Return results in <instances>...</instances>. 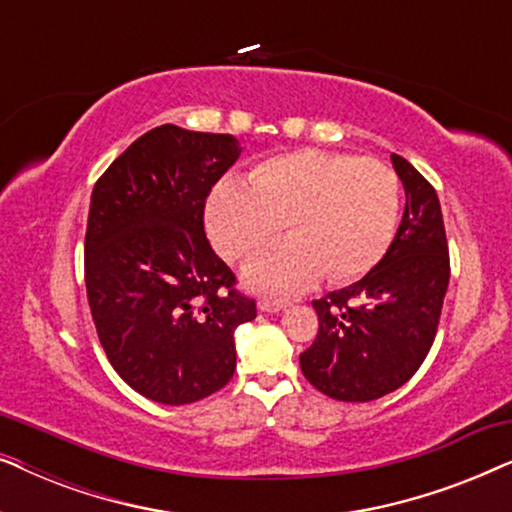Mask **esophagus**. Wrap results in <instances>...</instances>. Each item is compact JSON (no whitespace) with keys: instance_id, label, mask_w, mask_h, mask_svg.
I'll return each mask as SVG.
<instances>
[{"instance_id":"1","label":"esophagus","mask_w":512,"mask_h":512,"mask_svg":"<svg viewBox=\"0 0 512 512\" xmlns=\"http://www.w3.org/2000/svg\"><path fill=\"white\" fill-rule=\"evenodd\" d=\"M286 305H289V300H272V298L258 300V307H261L263 312H279V310H284Z\"/></svg>"}]
</instances>
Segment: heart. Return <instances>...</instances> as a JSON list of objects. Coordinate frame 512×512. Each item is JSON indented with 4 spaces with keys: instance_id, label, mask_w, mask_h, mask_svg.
Wrapping results in <instances>:
<instances>
[{
    "instance_id": "b5f03b06",
    "label": "heart",
    "mask_w": 512,
    "mask_h": 512,
    "mask_svg": "<svg viewBox=\"0 0 512 512\" xmlns=\"http://www.w3.org/2000/svg\"><path fill=\"white\" fill-rule=\"evenodd\" d=\"M401 181L377 158L300 149L265 158L249 184L226 177L207 202L214 247L230 263L254 258L282 223L291 237L247 268V282L268 293H291L321 272L342 284L366 275L394 237Z\"/></svg>"
}]
</instances>
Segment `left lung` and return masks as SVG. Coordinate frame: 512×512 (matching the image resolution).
I'll return each mask as SVG.
<instances>
[{
  "instance_id": "8db88e82",
  "label": "left lung",
  "mask_w": 512,
  "mask_h": 512,
  "mask_svg": "<svg viewBox=\"0 0 512 512\" xmlns=\"http://www.w3.org/2000/svg\"><path fill=\"white\" fill-rule=\"evenodd\" d=\"M391 163L405 188L394 242L361 282L312 303L319 331L300 354V368L335 401H375L417 373L436 338L450 282L436 188L396 153Z\"/></svg>"
}]
</instances>
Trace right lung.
<instances>
[{
    "label": "right lung",
    "mask_w": 512,
    "mask_h": 512,
    "mask_svg": "<svg viewBox=\"0 0 512 512\" xmlns=\"http://www.w3.org/2000/svg\"><path fill=\"white\" fill-rule=\"evenodd\" d=\"M233 135L160 125L95 181L86 291L123 382L165 405L207 398L235 373V328L256 317L205 235L212 186L240 156Z\"/></svg>",
    "instance_id": "right-lung-1"
}]
</instances>
